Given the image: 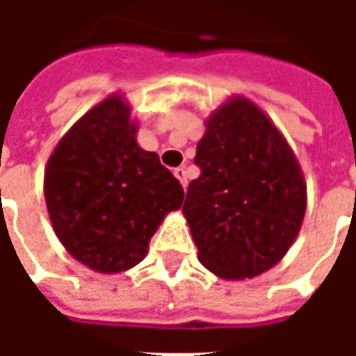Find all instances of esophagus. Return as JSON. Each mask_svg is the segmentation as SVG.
Returning a JSON list of instances; mask_svg holds the SVG:
<instances>
[{
    "label": "esophagus",
    "mask_w": 356,
    "mask_h": 356,
    "mask_svg": "<svg viewBox=\"0 0 356 356\" xmlns=\"http://www.w3.org/2000/svg\"><path fill=\"white\" fill-rule=\"evenodd\" d=\"M173 175H175V177H177L179 181H181V185H183V188H186V183H188V181H186L185 168H177V170L173 171Z\"/></svg>",
    "instance_id": "34e87169"
}]
</instances>
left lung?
Listing matches in <instances>:
<instances>
[{"instance_id": "1", "label": "left lung", "mask_w": 356, "mask_h": 356, "mask_svg": "<svg viewBox=\"0 0 356 356\" xmlns=\"http://www.w3.org/2000/svg\"><path fill=\"white\" fill-rule=\"evenodd\" d=\"M183 216L198 259L225 280L263 275L288 254L307 209L293 150L255 102L234 95L209 114Z\"/></svg>"}]
</instances>
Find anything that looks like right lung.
I'll list each match as a JSON object with an SVG mask.
<instances>
[{"mask_svg": "<svg viewBox=\"0 0 356 356\" xmlns=\"http://www.w3.org/2000/svg\"><path fill=\"white\" fill-rule=\"evenodd\" d=\"M137 129L129 102L112 93L63 135L45 165L53 231L76 261L102 275L143 261L163 217L185 198L158 154L139 147Z\"/></svg>", "mask_w": 356, "mask_h": 356, "instance_id": "add662e5", "label": "right lung"}]
</instances>
